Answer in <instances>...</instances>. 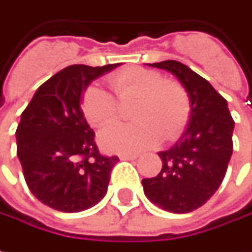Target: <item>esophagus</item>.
<instances>
[{
  "label": "esophagus",
  "mask_w": 252,
  "mask_h": 252,
  "mask_svg": "<svg viewBox=\"0 0 252 252\" xmlns=\"http://www.w3.org/2000/svg\"><path fill=\"white\" fill-rule=\"evenodd\" d=\"M138 156H135V154H121L120 159L123 161H131V159H135Z\"/></svg>",
  "instance_id": "esophagus-1"
}]
</instances>
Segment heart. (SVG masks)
I'll return each instance as SVG.
<instances>
[{
  "mask_svg": "<svg viewBox=\"0 0 252 252\" xmlns=\"http://www.w3.org/2000/svg\"><path fill=\"white\" fill-rule=\"evenodd\" d=\"M120 101L135 99L128 126H109L99 135L108 151L138 153L154 147L161 139L173 140L186 128L191 105L186 89L179 82L165 80L158 71L128 66L108 77ZM82 110L91 126H106L117 120L119 106L112 94L99 86H90L82 98Z\"/></svg>",
  "mask_w": 252,
  "mask_h": 252,
  "instance_id": "heart-1",
  "label": "heart"
}]
</instances>
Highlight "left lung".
Here are the masks:
<instances>
[{
	"instance_id": "left-lung-1",
	"label": "left lung",
	"mask_w": 252,
	"mask_h": 252,
	"mask_svg": "<svg viewBox=\"0 0 252 252\" xmlns=\"http://www.w3.org/2000/svg\"><path fill=\"white\" fill-rule=\"evenodd\" d=\"M147 65L177 77L189 96L191 112L180 139L158 153L161 172L142 180L144 195L162 210L189 213L205 205L224 180L233 153L235 121L228 102L187 65L175 60Z\"/></svg>"
}]
</instances>
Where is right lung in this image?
I'll list each match as a JSON object with an SVG mask.
<instances>
[{"label":"right lung","mask_w":252,"mask_h":252,"mask_svg":"<svg viewBox=\"0 0 252 252\" xmlns=\"http://www.w3.org/2000/svg\"><path fill=\"white\" fill-rule=\"evenodd\" d=\"M69 65L35 91L16 129L17 157L30 191L64 213L95 206L108 192L119 157L102 156L82 110L90 83L117 68Z\"/></svg>","instance_id":"add662e5"}]
</instances>
